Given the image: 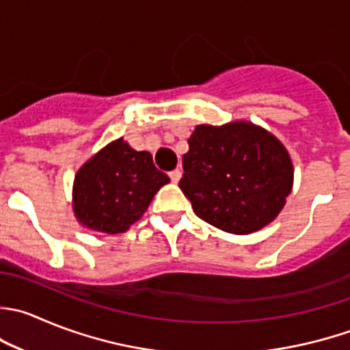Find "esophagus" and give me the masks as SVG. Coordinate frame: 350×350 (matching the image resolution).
<instances>
[{"instance_id":"esophagus-1","label":"esophagus","mask_w":350,"mask_h":350,"mask_svg":"<svg viewBox=\"0 0 350 350\" xmlns=\"http://www.w3.org/2000/svg\"><path fill=\"white\" fill-rule=\"evenodd\" d=\"M169 178H171L172 183H178L181 179V171L179 169H174V171L169 172Z\"/></svg>"}]
</instances>
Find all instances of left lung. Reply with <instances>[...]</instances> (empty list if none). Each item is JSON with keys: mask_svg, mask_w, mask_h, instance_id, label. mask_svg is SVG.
<instances>
[{"mask_svg": "<svg viewBox=\"0 0 350 350\" xmlns=\"http://www.w3.org/2000/svg\"><path fill=\"white\" fill-rule=\"evenodd\" d=\"M183 155L179 188L200 219L250 234L272 222L293 188V162L269 131L239 121L200 124Z\"/></svg>", "mask_w": 350, "mask_h": 350, "instance_id": "obj_1", "label": "left lung"}]
</instances>
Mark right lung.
Here are the masks:
<instances>
[{"instance_id":"add662e5","label":"right lung","mask_w":350,"mask_h":350,"mask_svg":"<svg viewBox=\"0 0 350 350\" xmlns=\"http://www.w3.org/2000/svg\"><path fill=\"white\" fill-rule=\"evenodd\" d=\"M169 176L148 152H137L123 138L94 155L75 178V215L83 226L106 234L124 232L137 222Z\"/></svg>"}]
</instances>
